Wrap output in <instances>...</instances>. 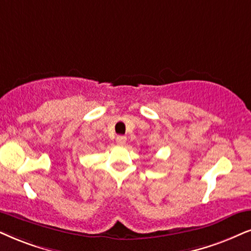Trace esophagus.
Masks as SVG:
<instances>
[{
	"mask_svg": "<svg viewBox=\"0 0 251 251\" xmlns=\"http://www.w3.org/2000/svg\"><path fill=\"white\" fill-rule=\"evenodd\" d=\"M117 144L118 145H120V146H124L126 144V136H124V135H118L117 136Z\"/></svg>",
	"mask_w": 251,
	"mask_h": 251,
	"instance_id": "esophagus-1",
	"label": "esophagus"
}]
</instances>
